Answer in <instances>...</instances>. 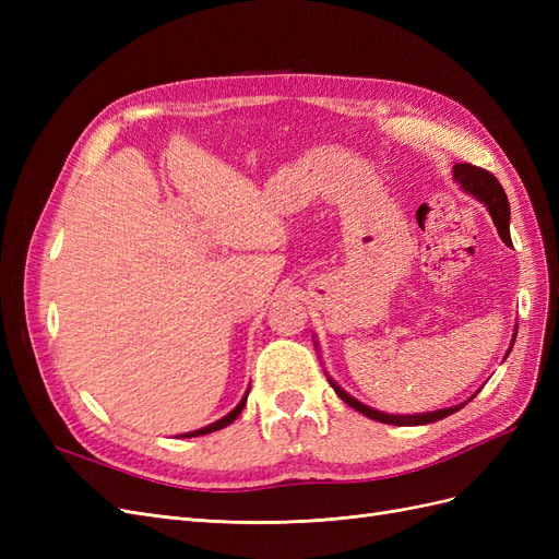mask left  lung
I'll return each instance as SVG.
<instances>
[{"mask_svg":"<svg viewBox=\"0 0 559 559\" xmlns=\"http://www.w3.org/2000/svg\"><path fill=\"white\" fill-rule=\"evenodd\" d=\"M452 177H454V181L462 186V189L466 191V193H471V195H476L480 202H485V207H487V212L492 214V222H495V226H497V230H499V235H501V240L506 242V245H511V205H509V198H506V193H503V189H501V183L497 181V177L492 175V173H487V170H483V167H476V165H471V163H456L454 167H452ZM515 335H518V331L513 333V343H515ZM513 347V345H511ZM511 347H509V352H511ZM329 382H331V386L335 389V394L341 396L349 408H354V411H359L361 415H366V417H370V419H376V421H384V425H394V427H417V425H431V421H438V419H443V417H448V415H452V413H456V411H462L464 405L476 396L473 394L466 403H460V405H452V408H443V411H433V413H417V415H389V413H380V411H376V408H368V405H364L361 401H357L354 396H349L345 389H341L337 386L331 378H329Z\"/></svg>","mask_w":559,"mask_h":559,"instance_id":"1","label":"left lung"}]
</instances>
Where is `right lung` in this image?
<instances>
[{"label": "right lung", "instance_id": "obj_1", "mask_svg": "<svg viewBox=\"0 0 559 559\" xmlns=\"http://www.w3.org/2000/svg\"><path fill=\"white\" fill-rule=\"evenodd\" d=\"M249 394V392H247ZM247 394H245V399L235 405V408L226 415V417H222V419H216V421H212L210 427H202V429H198V431H189V433H183L181 438H193V436H205V433H212V431H218V429H224V427H228L230 421H235L238 419V415L242 413V408H245V403H247Z\"/></svg>", "mask_w": 559, "mask_h": 559}]
</instances>
